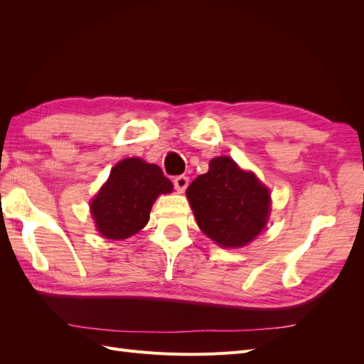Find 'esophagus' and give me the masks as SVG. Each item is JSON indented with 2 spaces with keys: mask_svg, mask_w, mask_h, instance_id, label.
Listing matches in <instances>:
<instances>
[{
  "mask_svg": "<svg viewBox=\"0 0 364 364\" xmlns=\"http://www.w3.org/2000/svg\"><path fill=\"white\" fill-rule=\"evenodd\" d=\"M173 183H174L176 191H178V193H183L186 186H188V183H190V179L186 178V176L182 174V176H178V178H174Z\"/></svg>",
  "mask_w": 364,
  "mask_h": 364,
  "instance_id": "obj_1",
  "label": "esophagus"
}]
</instances>
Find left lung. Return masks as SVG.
<instances>
[{
    "mask_svg": "<svg viewBox=\"0 0 364 364\" xmlns=\"http://www.w3.org/2000/svg\"><path fill=\"white\" fill-rule=\"evenodd\" d=\"M202 232L222 247L249 245L266 228L270 193L252 171L228 156L209 162V170L186 188Z\"/></svg>",
    "mask_w": 364,
    "mask_h": 364,
    "instance_id": "left-lung-1",
    "label": "left lung"
}]
</instances>
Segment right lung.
Segmentation results:
<instances>
[{"label":"right lung","instance_id":"obj_1","mask_svg":"<svg viewBox=\"0 0 364 364\" xmlns=\"http://www.w3.org/2000/svg\"><path fill=\"white\" fill-rule=\"evenodd\" d=\"M171 191V181L158 165L139 158L119 161L91 202L95 228L109 240L135 235L147 225L156 197Z\"/></svg>","mask_w":364,"mask_h":364}]
</instances>
